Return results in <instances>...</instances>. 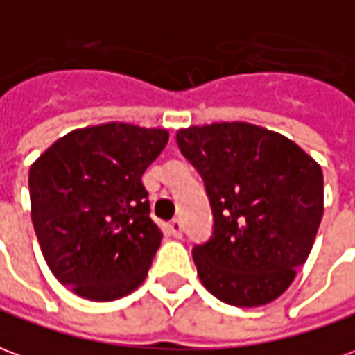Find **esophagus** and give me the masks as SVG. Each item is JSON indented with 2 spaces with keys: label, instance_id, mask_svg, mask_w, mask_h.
<instances>
[{
  "label": "esophagus",
  "instance_id": "34e87169",
  "mask_svg": "<svg viewBox=\"0 0 355 355\" xmlns=\"http://www.w3.org/2000/svg\"><path fill=\"white\" fill-rule=\"evenodd\" d=\"M169 230H171V234H173V236L180 238V236H182V230H184V229H182V223H180L178 219H175L169 225Z\"/></svg>",
  "mask_w": 355,
  "mask_h": 355
}]
</instances>
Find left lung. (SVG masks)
Listing matches in <instances>:
<instances>
[{
  "label": "left lung",
  "mask_w": 355,
  "mask_h": 355,
  "mask_svg": "<svg viewBox=\"0 0 355 355\" xmlns=\"http://www.w3.org/2000/svg\"><path fill=\"white\" fill-rule=\"evenodd\" d=\"M205 186L211 238L192 250L215 298L265 306L306 263L323 217V171L300 146L261 126L215 123L177 132Z\"/></svg>",
  "instance_id": "1"
}]
</instances>
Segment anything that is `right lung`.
<instances>
[{
    "label": "right lung",
    "mask_w": 355,
    "mask_h": 355,
    "mask_svg": "<svg viewBox=\"0 0 355 355\" xmlns=\"http://www.w3.org/2000/svg\"><path fill=\"white\" fill-rule=\"evenodd\" d=\"M167 140L161 128L107 123L59 138L31 167L42 254L74 294L111 302L148 277L163 232L150 217L142 175Z\"/></svg>",
    "instance_id": "add662e5"
}]
</instances>
